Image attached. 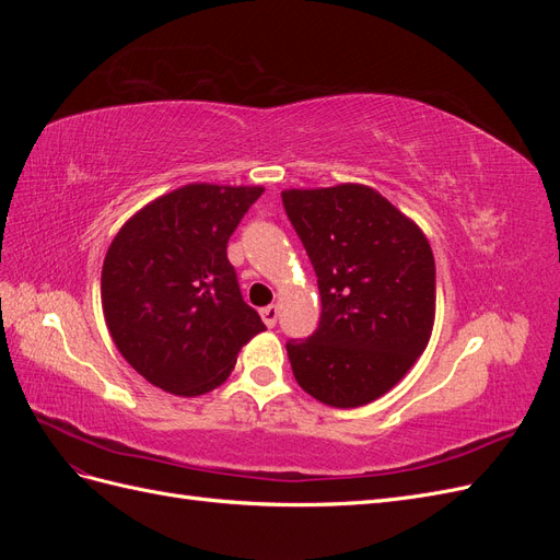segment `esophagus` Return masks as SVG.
I'll use <instances>...</instances> for the list:
<instances>
[{"label":"esophagus","instance_id":"esophagus-1","mask_svg":"<svg viewBox=\"0 0 560 560\" xmlns=\"http://www.w3.org/2000/svg\"><path fill=\"white\" fill-rule=\"evenodd\" d=\"M259 313H261V319H264L266 327H276V322H278V306H266V308H261Z\"/></svg>","mask_w":560,"mask_h":560}]
</instances>
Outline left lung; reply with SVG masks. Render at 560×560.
Masks as SVG:
<instances>
[{"instance_id":"8db88e82","label":"left lung","mask_w":560,"mask_h":560,"mask_svg":"<svg viewBox=\"0 0 560 560\" xmlns=\"http://www.w3.org/2000/svg\"><path fill=\"white\" fill-rule=\"evenodd\" d=\"M315 268L322 315L287 341L296 383L322 404L354 409L395 387L434 325V257L422 231L364 184L282 191Z\"/></svg>"}]
</instances>
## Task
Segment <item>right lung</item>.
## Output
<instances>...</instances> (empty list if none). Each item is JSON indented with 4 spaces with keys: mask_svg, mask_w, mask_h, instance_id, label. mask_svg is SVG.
<instances>
[{
    "mask_svg": "<svg viewBox=\"0 0 560 560\" xmlns=\"http://www.w3.org/2000/svg\"><path fill=\"white\" fill-rule=\"evenodd\" d=\"M261 194V186L186 184L132 214L107 249V329L126 362L165 393H210L266 329L226 257Z\"/></svg>",
    "mask_w": 560,
    "mask_h": 560,
    "instance_id": "right-lung-1",
    "label": "right lung"
}]
</instances>
